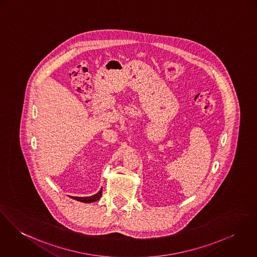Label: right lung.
<instances>
[{"label": "right lung", "mask_w": 257, "mask_h": 257, "mask_svg": "<svg viewBox=\"0 0 257 257\" xmlns=\"http://www.w3.org/2000/svg\"><path fill=\"white\" fill-rule=\"evenodd\" d=\"M101 194H102V190H99V193H97L96 195L94 196H91V197H86V198H80V197H70L75 200H78L81 202H85V203H91V202H94V201H97L99 200L100 197H101Z\"/></svg>", "instance_id": "obj_1"}]
</instances>
